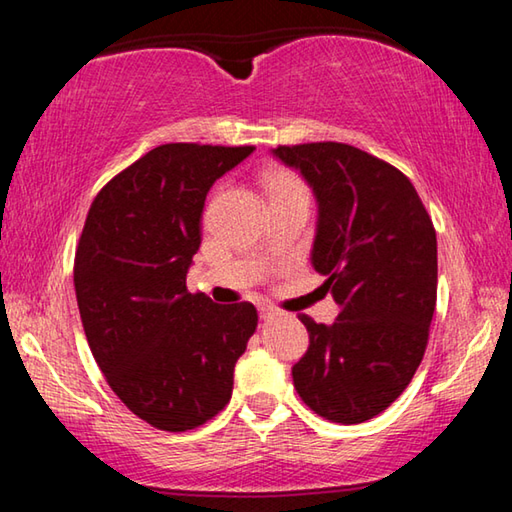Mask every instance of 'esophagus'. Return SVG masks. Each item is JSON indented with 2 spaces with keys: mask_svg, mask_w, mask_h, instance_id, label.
<instances>
[{
  "mask_svg": "<svg viewBox=\"0 0 512 512\" xmlns=\"http://www.w3.org/2000/svg\"><path fill=\"white\" fill-rule=\"evenodd\" d=\"M277 314V311L271 307V305H264V307H259V316H262L264 320L266 318H273Z\"/></svg>",
  "mask_w": 512,
  "mask_h": 512,
  "instance_id": "1",
  "label": "esophagus"
}]
</instances>
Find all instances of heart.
<instances>
[{
    "instance_id": "b5f03b06",
    "label": "heart",
    "mask_w": 512,
    "mask_h": 512,
    "mask_svg": "<svg viewBox=\"0 0 512 512\" xmlns=\"http://www.w3.org/2000/svg\"><path fill=\"white\" fill-rule=\"evenodd\" d=\"M264 185H266L268 198L293 194V192H305V185H302V180L296 176V173L287 171V169H271V171H268L264 176Z\"/></svg>"
}]
</instances>
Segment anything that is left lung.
<instances>
[{"instance_id": "8db88e82", "label": "left lung", "mask_w": 512, "mask_h": 512, "mask_svg": "<svg viewBox=\"0 0 512 512\" xmlns=\"http://www.w3.org/2000/svg\"><path fill=\"white\" fill-rule=\"evenodd\" d=\"M318 201L311 264L339 305L332 325L300 314L309 348L293 386L320 418L359 424L386 411L418 370L436 309V230L411 180L357 146L273 149Z\"/></svg>"}]
</instances>
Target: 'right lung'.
Listing matches in <instances>:
<instances>
[{"label": "right lung", "instance_id": "right-lung-1", "mask_svg": "<svg viewBox=\"0 0 512 512\" xmlns=\"http://www.w3.org/2000/svg\"><path fill=\"white\" fill-rule=\"evenodd\" d=\"M255 146L162 144L119 171L90 205L74 289L94 361L137 418L189 431L230 402L257 327L250 302L187 291L205 196Z\"/></svg>", "mask_w": 512, "mask_h": 512}]
</instances>
